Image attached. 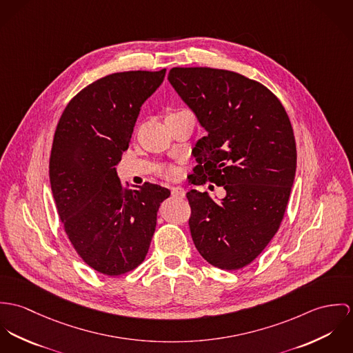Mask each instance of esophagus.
Returning <instances> with one entry per match:
<instances>
[{
    "label": "esophagus",
    "instance_id": "obj_1",
    "mask_svg": "<svg viewBox=\"0 0 353 353\" xmlns=\"http://www.w3.org/2000/svg\"><path fill=\"white\" fill-rule=\"evenodd\" d=\"M172 196L177 199H183L185 196V191L181 187H173L172 188Z\"/></svg>",
    "mask_w": 353,
    "mask_h": 353
}]
</instances>
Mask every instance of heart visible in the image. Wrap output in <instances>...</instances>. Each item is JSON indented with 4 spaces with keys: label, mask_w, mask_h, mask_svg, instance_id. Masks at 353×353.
Wrapping results in <instances>:
<instances>
[{
    "label": "heart",
    "mask_w": 353,
    "mask_h": 353,
    "mask_svg": "<svg viewBox=\"0 0 353 353\" xmlns=\"http://www.w3.org/2000/svg\"><path fill=\"white\" fill-rule=\"evenodd\" d=\"M190 112L188 110H184V108H177V110H170L168 114H166V119L173 118V117H177V115H183V114H187ZM176 174V169L173 166H166L162 169V176L166 177V179H172L173 176Z\"/></svg>",
    "instance_id": "b5f03b06"
}]
</instances>
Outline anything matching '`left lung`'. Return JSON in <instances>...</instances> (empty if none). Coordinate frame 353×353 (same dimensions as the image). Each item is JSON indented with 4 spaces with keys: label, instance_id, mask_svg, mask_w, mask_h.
Masks as SVG:
<instances>
[{
    "label": "left lung",
    "instance_id": "left-lung-1",
    "mask_svg": "<svg viewBox=\"0 0 353 353\" xmlns=\"http://www.w3.org/2000/svg\"><path fill=\"white\" fill-rule=\"evenodd\" d=\"M168 79L207 130L196 143L190 181L226 191L219 201L187 192L196 249L216 268L241 270L265 249L284 218L296 169L291 121L267 86L239 73L173 68Z\"/></svg>",
    "mask_w": 353,
    "mask_h": 353
}]
</instances>
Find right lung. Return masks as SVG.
<instances>
[{"label":"right lung","mask_w":353,"mask_h":353,"mask_svg":"<svg viewBox=\"0 0 353 353\" xmlns=\"http://www.w3.org/2000/svg\"><path fill=\"white\" fill-rule=\"evenodd\" d=\"M165 72H121L89 83L55 128L50 183L57 211L79 257L100 274H127L145 260L158 207L170 195L152 183L130 191L115 170Z\"/></svg>","instance_id":"1"}]
</instances>
